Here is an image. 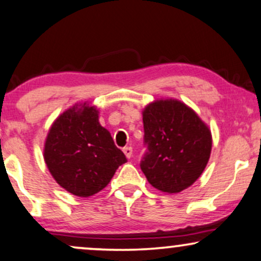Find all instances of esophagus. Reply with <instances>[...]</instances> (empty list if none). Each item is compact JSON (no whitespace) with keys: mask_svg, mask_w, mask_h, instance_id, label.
<instances>
[{"mask_svg":"<svg viewBox=\"0 0 261 261\" xmlns=\"http://www.w3.org/2000/svg\"><path fill=\"white\" fill-rule=\"evenodd\" d=\"M123 152H124V155H125V157H127V159H130L132 155H133V149H132L130 146H127V147H124V149H123Z\"/></svg>","mask_w":261,"mask_h":261,"instance_id":"1","label":"esophagus"}]
</instances>
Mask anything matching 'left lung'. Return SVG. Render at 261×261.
Returning a JSON list of instances; mask_svg holds the SVG:
<instances>
[{
	"label": "left lung",
	"instance_id": "8db88e82",
	"mask_svg": "<svg viewBox=\"0 0 261 261\" xmlns=\"http://www.w3.org/2000/svg\"><path fill=\"white\" fill-rule=\"evenodd\" d=\"M147 152L140 168L153 188L178 194L201 176L212 151L211 129L178 99H159L143 110Z\"/></svg>",
	"mask_w": 261,
	"mask_h": 261
}]
</instances>
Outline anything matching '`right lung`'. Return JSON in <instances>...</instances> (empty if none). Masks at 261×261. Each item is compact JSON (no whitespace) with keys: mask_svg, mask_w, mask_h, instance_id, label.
<instances>
[{"mask_svg":"<svg viewBox=\"0 0 261 261\" xmlns=\"http://www.w3.org/2000/svg\"><path fill=\"white\" fill-rule=\"evenodd\" d=\"M43 159L58 184L79 197L101 191L127 162L110 132L99 123L96 106L87 101L56 118L44 141Z\"/></svg>","mask_w":261,"mask_h":261,"instance_id":"add662e5","label":"right lung"}]
</instances>
